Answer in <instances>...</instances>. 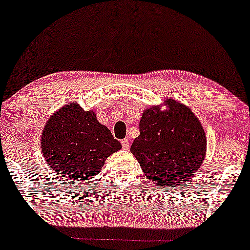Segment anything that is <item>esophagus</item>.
I'll use <instances>...</instances> for the list:
<instances>
[{
    "label": "esophagus",
    "mask_w": 250,
    "mask_h": 250,
    "mask_svg": "<svg viewBox=\"0 0 250 250\" xmlns=\"http://www.w3.org/2000/svg\"><path fill=\"white\" fill-rule=\"evenodd\" d=\"M121 145H122V148H124L125 150L129 149L130 148V141L128 139H124L121 141Z\"/></svg>",
    "instance_id": "1"
}]
</instances>
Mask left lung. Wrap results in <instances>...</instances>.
<instances>
[{"label": "left lung", "instance_id": "obj_1", "mask_svg": "<svg viewBox=\"0 0 250 250\" xmlns=\"http://www.w3.org/2000/svg\"><path fill=\"white\" fill-rule=\"evenodd\" d=\"M168 109L151 106L142 113L140 134L130 151L154 186L178 187L203 165L207 140L205 130L188 106L167 99Z\"/></svg>", "mask_w": 250, "mask_h": 250}]
</instances>
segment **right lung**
Instances as JSON below:
<instances>
[{
  "instance_id": "1",
  "label": "right lung",
  "mask_w": 250,
  "mask_h": 250,
  "mask_svg": "<svg viewBox=\"0 0 250 250\" xmlns=\"http://www.w3.org/2000/svg\"><path fill=\"white\" fill-rule=\"evenodd\" d=\"M41 148L46 164L65 181H85L96 177L110 154L121 149L92 110L84 111L71 102L47 120Z\"/></svg>"
}]
</instances>
